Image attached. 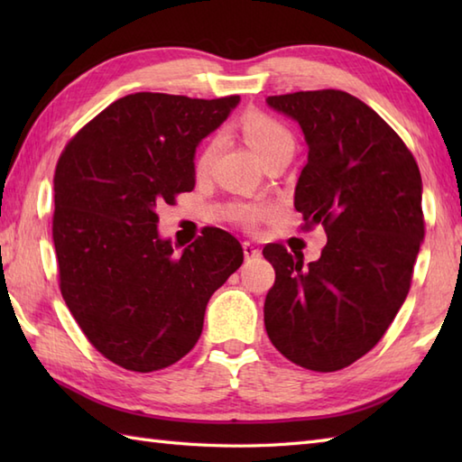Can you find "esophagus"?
I'll list each match as a JSON object with an SVG mask.
<instances>
[{
	"mask_svg": "<svg viewBox=\"0 0 462 462\" xmlns=\"http://www.w3.org/2000/svg\"><path fill=\"white\" fill-rule=\"evenodd\" d=\"M244 256H246V260H256L262 256V250L258 246H254V244L250 242H244Z\"/></svg>",
	"mask_w": 462,
	"mask_h": 462,
	"instance_id": "34e87169",
	"label": "esophagus"
}]
</instances>
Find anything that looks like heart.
<instances>
[{"label":"heart","instance_id":"1","mask_svg":"<svg viewBox=\"0 0 462 462\" xmlns=\"http://www.w3.org/2000/svg\"><path fill=\"white\" fill-rule=\"evenodd\" d=\"M240 129L244 139L250 144V149L260 156V161L266 159L273 151L282 149V146H293L291 134L288 133L286 126H282L278 121H273L272 116L262 113H248L242 116ZM216 143H208L204 146V151L199 156V166H206L214 156ZM260 214V210H246L244 212V220H254Z\"/></svg>","mask_w":462,"mask_h":462}]
</instances>
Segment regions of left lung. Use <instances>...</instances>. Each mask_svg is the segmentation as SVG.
<instances>
[{
  "instance_id": "left-lung-1",
  "label": "left lung",
  "mask_w": 462,
  "mask_h": 462,
  "mask_svg": "<svg viewBox=\"0 0 462 462\" xmlns=\"http://www.w3.org/2000/svg\"><path fill=\"white\" fill-rule=\"evenodd\" d=\"M266 103L303 133L293 206L328 244L306 266L303 254L263 248L276 270L263 326L296 365L337 371L375 347L403 306L425 238L423 182L405 143L357 97L300 91Z\"/></svg>"
}]
</instances>
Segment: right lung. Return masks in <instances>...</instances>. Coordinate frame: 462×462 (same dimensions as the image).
I'll list each match as a JSON object with an SVG mask.
<instances>
[{
    "mask_svg": "<svg viewBox=\"0 0 462 462\" xmlns=\"http://www.w3.org/2000/svg\"><path fill=\"white\" fill-rule=\"evenodd\" d=\"M238 103V95H126L57 162L59 286L87 339L116 365L149 373L182 359L200 337L210 296L242 266L240 242L220 228L179 254L156 228L159 206L194 189L199 144Z\"/></svg>",
    "mask_w": 462,
    "mask_h": 462,
    "instance_id": "right-lung-1",
    "label": "right lung"
}]
</instances>
